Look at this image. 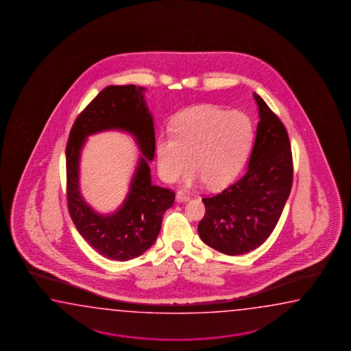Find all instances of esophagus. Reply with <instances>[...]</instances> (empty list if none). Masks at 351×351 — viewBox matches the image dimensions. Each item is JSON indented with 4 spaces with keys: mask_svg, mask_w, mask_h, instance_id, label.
<instances>
[{
    "mask_svg": "<svg viewBox=\"0 0 351 351\" xmlns=\"http://www.w3.org/2000/svg\"><path fill=\"white\" fill-rule=\"evenodd\" d=\"M177 200L178 202H186V200H189V194L184 192V191H178L177 192Z\"/></svg>",
    "mask_w": 351,
    "mask_h": 351,
    "instance_id": "1",
    "label": "esophagus"
}]
</instances>
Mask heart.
Instances as JSON below:
<instances>
[{"instance_id": "obj_1", "label": "heart", "mask_w": 351, "mask_h": 351, "mask_svg": "<svg viewBox=\"0 0 351 351\" xmlns=\"http://www.w3.org/2000/svg\"><path fill=\"white\" fill-rule=\"evenodd\" d=\"M253 136L252 121L243 112L212 104L188 108L173 121L172 133L163 132L157 138L159 176L173 183L191 165L186 186L203 182L210 188L227 186L245 165Z\"/></svg>"}]
</instances>
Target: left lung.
I'll use <instances>...</instances> for the list:
<instances>
[{
    "label": "left lung",
    "mask_w": 351,
    "mask_h": 351,
    "mask_svg": "<svg viewBox=\"0 0 351 351\" xmlns=\"http://www.w3.org/2000/svg\"><path fill=\"white\" fill-rule=\"evenodd\" d=\"M256 125L247 172L223 192L203 198L204 218L198 233L206 245L227 255L254 250L273 233L293 183L288 132L256 93Z\"/></svg>",
    "instance_id": "obj_1"
}]
</instances>
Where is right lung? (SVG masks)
Returning <instances> with one entry per match:
<instances>
[{
  "label": "right lung",
  "mask_w": 351,
  "mask_h": 351,
  "mask_svg": "<svg viewBox=\"0 0 351 351\" xmlns=\"http://www.w3.org/2000/svg\"><path fill=\"white\" fill-rule=\"evenodd\" d=\"M143 87L108 86L77 117L66 147L67 203L77 230L99 254L125 261L153 245L163 214L176 194L152 184L149 162L154 157L153 116L145 104ZM104 130H123L135 138L143 154L129 194L116 213L99 215L82 199L79 191V158L86 137Z\"/></svg>",
  "instance_id": "obj_1"
}]
</instances>
